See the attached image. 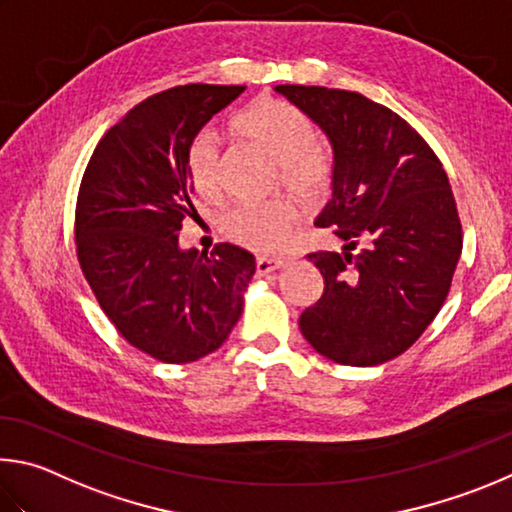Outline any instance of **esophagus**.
I'll return each mask as SVG.
<instances>
[{"label": "esophagus", "mask_w": 512, "mask_h": 512, "mask_svg": "<svg viewBox=\"0 0 512 512\" xmlns=\"http://www.w3.org/2000/svg\"><path fill=\"white\" fill-rule=\"evenodd\" d=\"M285 261H281V258H267V256H261L256 258V274L261 276H267L279 270V267H283Z\"/></svg>", "instance_id": "obj_1"}]
</instances>
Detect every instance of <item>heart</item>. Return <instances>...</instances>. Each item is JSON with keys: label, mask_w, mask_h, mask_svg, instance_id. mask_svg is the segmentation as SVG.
<instances>
[{"label": "heart", "mask_w": 512, "mask_h": 512, "mask_svg": "<svg viewBox=\"0 0 512 512\" xmlns=\"http://www.w3.org/2000/svg\"><path fill=\"white\" fill-rule=\"evenodd\" d=\"M233 132L276 161L274 184L288 188L301 200H317L333 177L330 152L317 143V128L306 112L281 98L263 96L247 105ZM222 148L213 132H197L186 148V173L197 193L206 200L220 195ZM299 222L297 204L270 200L263 204H236L222 215L224 238L236 245L272 254L285 247Z\"/></svg>", "instance_id": "1"}]
</instances>
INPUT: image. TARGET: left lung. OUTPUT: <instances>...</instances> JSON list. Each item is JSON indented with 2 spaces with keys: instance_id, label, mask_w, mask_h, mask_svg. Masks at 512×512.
<instances>
[{
  "instance_id": "1",
  "label": "left lung",
  "mask_w": 512,
  "mask_h": 512,
  "mask_svg": "<svg viewBox=\"0 0 512 512\" xmlns=\"http://www.w3.org/2000/svg\"><path fill=\"white\" fill-rule=\"evenodd\" d=\"M276 92L333 143V200L317 227L346 242L344 254H308L324 294L301 312V333L337 364L389 362L423 335L450 292L463 249L450 179L429 143L387 105L315 85Z\"/></svg>"
}]
</instances>
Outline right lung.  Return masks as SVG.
<instances>
[{"label": "right lung", "mask_w": 512, "mask_h": 512, "mask_svg": "<svg viewBox=\"0 0 512 512\" xmlns=\"http://www.w3.org/2000/svg\"><path fill=\"white\" fill-rule=\"evenodd\" d=\"M245 85H179L134 105L103 134L76 200V254L98 306L125 342L166 364L224 344L242 315L256 263L218 242L182 251L177 231L195 213L186 148Z\"/></svg>", "instance_id": "add662e5"}]
</instances>
